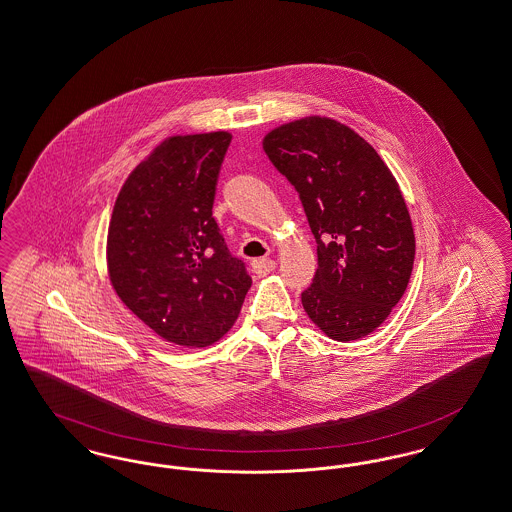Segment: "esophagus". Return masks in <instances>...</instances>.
Returning a JSON list of instances; mask_svg holds the SVG:
<instances>
[{
    "label": "esophagus",
    "instance_id": "obj_1",
    "mask_svg": "<svg viewBox=\"0 0 512 512\" xmlns=\"http://www.w3.org/2000/svg\"><path fill=\"white\" fill-rule=\"evenodd\" d=\"M251 268H253V272H255L257 276H266V274L274 272L276 261H272V259H255V261L251 263Z\"/></svg>",
    "mask_w": 512,
    "mask_h": 512
}]
</instances>
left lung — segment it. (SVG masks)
Returning a JSON list of instances; mask_svg holds the SVG:
<instances>
[{
    "mask_svg": "<svg viewBox=\"0 0 512 512\" xmlns=\"http://www.w3.org/2000/svg\"><path fill=\"white\" fill-rule=\"evenodd\" d=\"M268 160L297 190L318 244L301 301L333 341L379 328L408 287L415 234L389 167L345 123L308 116L272 129Z\"/></svg>",
    "mask_w": 512,
    "mask_h": 512,
    "instance_id": "obj_1",
    "label": "left lung"
}]
</instances>
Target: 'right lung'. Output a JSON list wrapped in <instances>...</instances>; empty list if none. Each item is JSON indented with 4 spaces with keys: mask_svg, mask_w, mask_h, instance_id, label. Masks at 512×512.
I'll list each match as a JSON object with an SVG mask.
<instances>
[{
    "mask_svg": "<svg viewBox=\"0 0 512 512\" xmlns=\"http://www.w3.org/2000/svg\"><path fill=\"white\" fill-rule=\"evenodd\" d=\"M226 131L175 135L137 165L116 198L106 240L123 305L179 347L213 345L234 326L251 276L213 219Z\"/></svg>",
    "mask_w": 512,
    "mask_h": 512,
    "instance_id": "add662e5",
    "label": "right lung"
}]
</instances>
